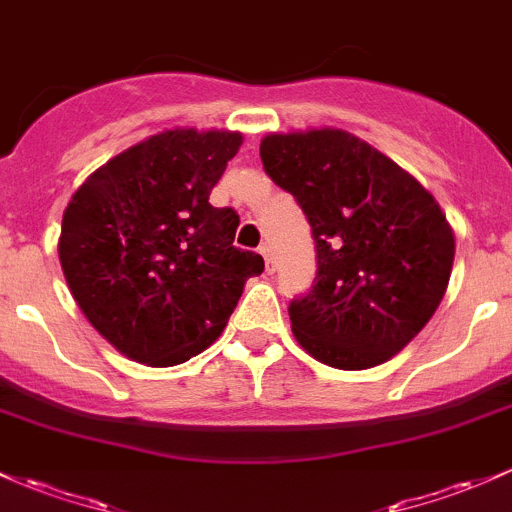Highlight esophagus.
Returning a JSON list of instances; mask_svg holds the SVG:
<instances>
[{
  "mask_svg": "<svg viewBox=\"0 0 512 512\" xmlns=\"http://www.w3.org/2000/svg\"><path fill=\"white\" fill-rule=\"evenodd\" d=\"M261 256H263V261H266V273H276V256H273V251H271V246H266L263 244L261 249Z\"/></svg>",
  "mask_w": 512,
  "mask_h": 512,
  "instance_id": "obj_1",
  "label": "esophagus"
}]
</instances>
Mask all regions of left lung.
I'll return each mask as SVG.
<instances>
[{"label":"left lung","mask_w":512,"mask_h":512,"mask_svg":"<svg viewBox=\"0 0 512 512\" xmlns=\"http://www.w3.org/2000/svg\"><path fill=\"white\" fill-rule=\"evenodd\" d=\"M261 161L315 239V285L288 307L302 349L342 371L403 351L452 276L454 232L437 200L381 151L329 126L263 136Z\"/></svg>","instance_id":"1"}]
</instances>
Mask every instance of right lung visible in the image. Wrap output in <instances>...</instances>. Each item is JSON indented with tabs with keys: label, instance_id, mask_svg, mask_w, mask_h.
I'll return each instance as SVG.
<instances>
[{
	"label": "right lung",
	"instance_id": "obj_1",
	"mask_svg": "<svg viewBox=\"0 0 512 512\" xmlns=\"http://www.w3.org/2000/svg\"><path fill=\"white\" fill-rule=\"evenodd\" d=\"M239 131L170 129L126 148L75 190L58 256L75 302L114 349L166 368L227 327L263 258L236 249L239 214L210 192Z\"/></svg>",
	"mask_w": 512,
	"mask_h": 512
}]
</instances>
